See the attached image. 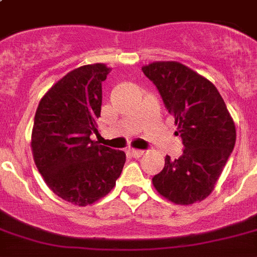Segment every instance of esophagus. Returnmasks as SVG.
<instances>
[{"mask_svg":"<svg viewBox=\"0 0 257 257\" xmlns=\"http://www.w3.org/2000/svg\"><path fill=\"white\" fill-rule=\"evenodd\" d=\"M128 152L131 156L136 157V159H139V157H141L144 155V151H139V149H129Z\"/></svg>","mask_w":257,"mask_h":257,"instance_id":"esophagus-1","label":"esophagus"}]
</instances>
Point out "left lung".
Here are the masks:
<instances>
[{
    "mask_svg": "<svg viewBox=\"0 0 257 257\" xmlns=\"http://www.w3.org/2000/svg\"><path fill=\"white\" fill-rule=\"evenodd\" d=\"M143 72L160 92L183 139L177 160L165 157L152 179L164 199L189 205L207 199L236 143V126L219 90L208 78L176 61H153Z\"/></svg>",
    "mask_w": 257,
    "mask_h": 257,
    "instance_id": "8db88e82",
    "label": "left lung"
}]
</instances>
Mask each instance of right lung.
<instances>
[{"mask_svg":"<svg viewBox=\"0 0 257 257\" xmlns=\"http://www.w3.org/2000/svg\"><path fill=\"white\" fill-rule=\"evenodd\" d=\"M105 64L70 70L38 104L32 129V153L46 185L68 203L85 207L105 197L125 164L122 151L90 140L98 133Z\"/></svg>","mask_w":257,"mask_h":257,"instance_id":"obj_1","label":"right lung"}]
</instances>
